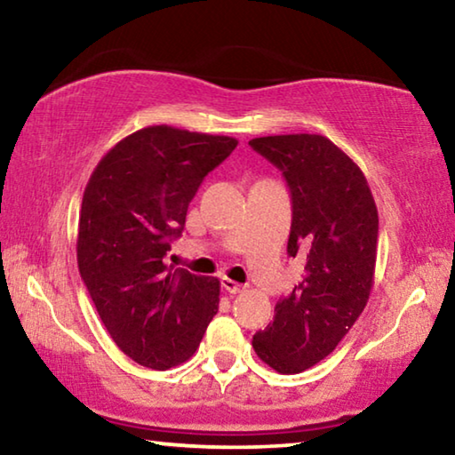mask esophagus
I'll return each mask as SVG.
<instances>
[{"label":"esophagus","mask_w":455,"mask_h":455,"mask_svg":"<svg viewBox=\"0 0 455 455\" xmlns=\"http://www.w3.org/2000/svg\"><path fill=\"white\" fill-rule=\"evenodd\" d=\"M220 284H222V289L230 292V295H236V292H241V291L244 289L241 283H236V281H233V279H227V276L220 281Z\"/></svg>","instance_id":"1"}]
</instances>
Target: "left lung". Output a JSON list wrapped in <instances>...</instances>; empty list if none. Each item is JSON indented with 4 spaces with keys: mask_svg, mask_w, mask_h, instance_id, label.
I'll return each instance as SVG.
<instances>
[{
    "mask_svg": "<svg viewBox=\"0 0 455 455\" xmlns=\"http://www.w3.org/2000/svg\"><path fill=\"white\" fill-rule=\"evenodd\" d=\"M252 150L283 172L292 200L287 252L303 281L275 305L252 337L260 361L291 375L319 363L349 333L373 287L379 217L361 168L321 134L252 138Z\"/></svg>",
    "mask_w": 455,
    "mask_h": 455,
    "instance_id": "left-lung-1",
    "label": "left lung"
}]
</instances>
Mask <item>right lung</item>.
<instances>
[{"label":"right lung","instance_id":"1","mask_svg":"<svg viewBox=\"0 0 455 455\" xmlns=\"http://www.w3.org/2000/svg\"><path fill=\"white\" fill-rule=\"evenodd\" d=\"M238 140L148 126L100 160L82 198L78 268L122 353L150 369L195 355L219 311L220 283L164 263L190 200Z\"/></svg>","mask_w":455,"mask_h":455}]
</instances>
